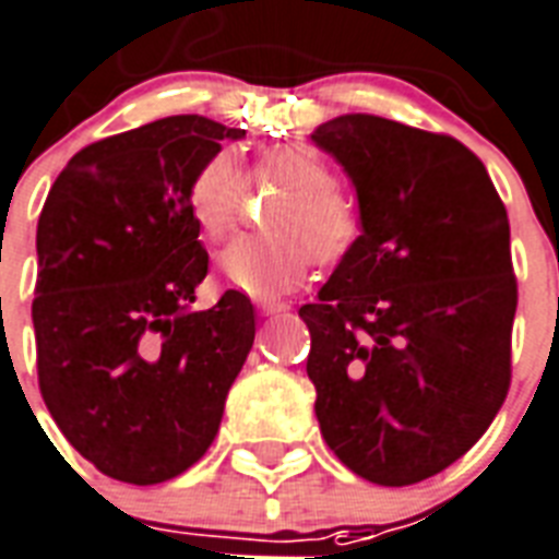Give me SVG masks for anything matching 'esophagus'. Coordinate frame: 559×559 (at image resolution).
Returning <instances> with one entry per match:
<instances>
[{
	"instance_id": "esophagus-1",
	"label": "esophagus",
	"mask_w": 559,
	"mask_h": 559,
	"mask_svg": "<svg viewBox=\"0 0 559 559\" xmlns=\"http://www.w3.org/2000/svg\"><path fill=\"white\" fill-rule=\"evenodd\" d=\"M257 308H259V314L262 317H271V314H285V311H288V302H283V300H259L257 302Z\"/></svg>"
}]
</instances>
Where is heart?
<instances>
[{
	"label": "heart",
	"instance_id": "1",
	"mask_svg": "<svg viewBox=\"0 0 559 559\" xmlns=\"http://www.w3.org/2000/svg\"><path fill=\"white\" fill-rule=\"evenodd\" d=\"M257 176L283 185L267 210V234L239 236L218 257V274L230 288L276 300L302 285L314 262H334L357 239V213L334 187L329 160L308 144L274 146L259 155ZM245 193V176L230 150L202 160L187 187V207L207 239L230 230Z\"/></svg>",
	"mask_w": 559,
	"mask_h": 559
}]
</instances>
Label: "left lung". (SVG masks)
<instances>
[{"label":"left lung","mask_w":559,"mask_h":559,"mask_svg":"<svg viewBox=\"0 0 559 559\" xmlns=\"http://www.w3.org/2000/svg\"><path fill=\"white\" fill-rule=\"evenodd\" d=\"M349 176L360 236L317 302L306 372L325 444L352 473L415 485L481 439L511 383V227L456 138L378 115L311 132Z\"/></svg>","instance_id":"left-lung-1"}]
</instances>
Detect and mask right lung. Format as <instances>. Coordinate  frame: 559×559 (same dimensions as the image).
<instances>
[{"instance_id": "right-lung-1", "label": "right lung", "mask_w": 559, "mask_h": 559, "mask_svg": "<svg viewBox=\"0 0 559 559\" xmlns=\"http://www.w3.org/2000/svg\"><path fill=\"white\" fill-rule=\"evenodd\" d=\"M239 138L202 115L111 135L66 164L39 213V392L71 448L111 479L158 485L199 462L253 346L245 294L193 308L207 251L187 187Z\"/></svg>"}]
</instances>
